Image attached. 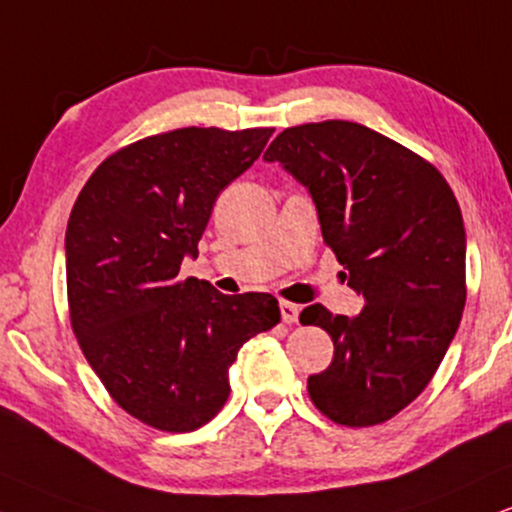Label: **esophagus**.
<instances>
[{
    "instance_id": "obj_1",
    "label": "esophagus",
    "mask_w": 512,
    "mask_h": 512,
    "mask_svg": "<svg viewBox=\"0 0 512 512\" xmlns=\"http://www.w3.org/2000/svg\"><path fill=\"white\" fill-rule=\"evenodd\" d=\"M278 307H281L283 323H297V316H300V307H297V304L281 300V304H278Z\"/></svg>"
}]
</instances>
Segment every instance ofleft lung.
<instances>
[{
	"label": "left lung",
	"mask_w": 512,
	"mask_h": 512,
	"mask_svg": "<svg viewBox=\"0 0 512 512\" xmlns=\"http://www.w3.org/2000/svg\"><path fill=\"white\" fill-rule=\"evenodd\" d=\"M307 186L321 234L364 297L357 316L312 304L300 314L331 335L333 361L309 375L314 406L368 428L428 387L465 307V229L435 165L347 120L283 129L264 153Z\"/></svg>",
	"instance_id": "1"
}]
</instances>
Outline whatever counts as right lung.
Instances as JSON below:
<instances>
[{"mask_svg": "<svg viewBox=\"0 0 512 512\" xmlns=\"http://www.w3.org/2000/svg\"><path fill=\"white\" fill-rule=\"evenodd\" d=\"M271 132L184 127L139 139L96 167L70 212L73 333L115 404L155 430L191 432L215 418L238 349L281 321L274 295H222L179 278L217 196Z\"/></svg>", "mask_w": 512, "mask_h": 512, "instance_id": "add662e5", "label": "right lung"}]
</instances>
